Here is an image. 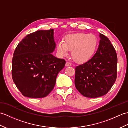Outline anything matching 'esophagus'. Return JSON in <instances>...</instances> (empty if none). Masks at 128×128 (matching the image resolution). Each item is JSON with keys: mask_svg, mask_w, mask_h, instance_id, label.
<instances>
[{"mask_svg": "<svg viewBox=\"0 0 128 128\" xmlns=\"http://www.w3.org/2000/svg\"><path fill=\"white\" fill-rule=\"evenodd\" d=\"M66 66H72V64L69 62H66Z\"/></svg>", "mask_w": 128, "mask_h": 128, "instance_id": "34e87169", "label": "esophagus"}]
</instances>
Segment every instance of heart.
<instances>
[{"label": "heart", "mask_w": 128, "mask_h": 128, "mask_svg": "<svg viewBox=\"0 0 128 128\" xmlns=\"http://www.w3.org/2000/svg\"><path fill=\"white\" fill-rule=\"evenodd\" d=\"M97 46L98 40L94 34L76 33L65 36L64 42H58L56 47L61 56H67L69 50H72V56L75 62H84L93 56Z\"/></svg>", "instance_id": "b5f03b06"}]
</instances>
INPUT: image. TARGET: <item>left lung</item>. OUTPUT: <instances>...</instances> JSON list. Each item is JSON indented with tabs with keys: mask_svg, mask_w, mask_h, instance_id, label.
Returning <instances> with one entry per match:
<instances>
[{
	"mask_svg": "<svg viewBox=\"0 0 128 128\" xmlns=\"http://www.w3.org/2000/svg\"><path fill=\"white\" fill-rule=\"evenodd\" d=\"M96 54L88 62L75 68V87L84 96L97 98L107 94L117 75V55L110 40L100 34Z\"/></svg>",
	"mask_w": 128,
	"mask_h": 128,
	"instance_id": "8db88e82",
	"label": "left lung"
}]
</instances>
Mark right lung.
Segmentation results:
<instances>
[{"label": "right lung", "mask_w": 128, "mask_h": 128, "mask_svg": "<svg viewBox=\"0 0 128 128\" xmlns=\"http://www.w3.org/2000/svg\"><path fill=\"white\" fill-rule=\"evenodd\" d=\"M54 30L28 34L18 43L12 60V77L24 96L45 97L53 90L66 62L52 54L56 47Z\"/></svg>", "instance_id": "add662e5"}]
</instances>
